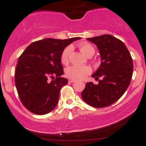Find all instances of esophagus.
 I'll return each instance as SVG.
<instances>
[{"instance_id":"esophagus-1","label":"esophagus","mask_w":146,"mask_h":146,"mask_svg":"<svg viewBox=\"0 0 146 146\" xmlns=\"http://www.w3.org/2000/svg\"><path fill=\"white\" fill-rule=\"evenodd\" d=\"M75 79H71V78H70V79H68V82H70V83H72V82H75Z\"/></svg>"}]
</instances>
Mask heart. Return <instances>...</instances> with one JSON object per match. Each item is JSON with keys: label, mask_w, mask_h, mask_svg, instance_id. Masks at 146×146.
I'll list each match as a JSON object with an SVG mask.
<instances>
[{"label": "heart", "mask_w": 146, "mask_h": 146, "mask_svg": "<svg viewBox=\"0 0 146 146\" xmlns=\"http://www.w3.org/2000/svg\"><path fill=\"white\" fill-rule=\"evenodd\" d=\"M79 50L86 57L89 54L94 53V48L93 46L91 45L89 43H82L79 45ZM72 51V47L70 46L66 47L63 50L61 54V62L63 64H67L69 61V57ZM92 70L89 66H75L72 65L67 67L66 70V74L69 77L72 79H84L86 75L89 74L91 72Z\"/></svg>", "instance_id": "obj_1"}]
</instances>
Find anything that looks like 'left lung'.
Returning <instances> with one entry per match:
<instances>
[{
    "instance_id": "obj_1",
    "label": "left lung",
    "mask_w": 146,
    "mask_h": 146,
    "mask_svg": "<svg viewBox=\"0 0 146 146\" xmlns=\"http://www.w3.org/2000/svg\"><path fill=\"white\" fill-rule=\"evenodd\" d=\"M87 40L99 51L102 62L92 76L100 79L98 84L86 83L82 98L91 106L106 107L119 100L128 89L133 70L132 57L125 44L111 35Z\"/></svg>"
}]
</instances>
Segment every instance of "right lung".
<instances>
[{
	"label": "right lung",
	"instance_id": "right-lung-1",
	"mask_svg": "<svg viewBox=\"0 0 146 146\" xmlns=\"http://www.w3.org/2000/svg\"><path fill=\"white\" fill-rule=\"evenodd\" d=\"M80 39L38 40L31 43L20 56L15 82L21 102L27 110L44 115L55 108L60 89L68 83V79L61 76L64 74L61 54L67 46Z\"/></svg>",
	"mask_w": 146,
	"mask_h": 146
}]
</instances>
